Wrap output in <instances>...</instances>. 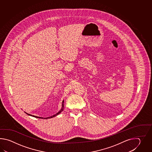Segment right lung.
Returning a JSON list of instances; mask_svg holds the SVG:
<instances>
[{
	"mask_svg": "<svg viewBox=\"0 0 152 152\" xmlns=\"http://www.w3.org/2000/svg\"><path fill=\"white\" fill-rule=\"evenodd\" d=\"M64 100H63V102H62V108L60 110V111L58 112V113H56L54 115H53V116H52L49 117H47V118H45V119H47V118H53V117H54L56 116V115H58L59 113H61L62 112V111H63L64 110ZM28 115H29V116H31L32 117H36V118H43V117H37L35 116H34V115H30V114H29V113H26Z\"/></svg>",
	"mask_w": 152,
	"mask_h": 152,
	"instance_id": "1",
	"label": "right lung"
}]
</instances>
